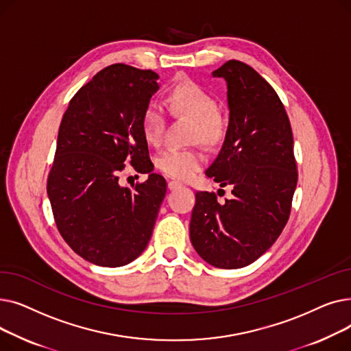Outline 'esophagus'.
I'll return each mask as SVG.
<instances>
[{
    "mask_svg": "<svg viewBox=\"0 0 351 351\" xmlns=\"http://www.w3.org/2000/svg\"><path fill=\"white\" fill-rule=\"evenodd\" d=\"M180 186H182V183L178 182V180H171V182L168 183V188H169L171 191H175V189H178V188H180Z\"/></svg>",
    "mask_w": 351,
    "mask_h": 351,
    "instance_id": "obj_1",
    "label": "esophagus"
}]
</instances>
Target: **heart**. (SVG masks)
<instances>
[{"label":"heart","instance_id":"obj_1","mask_svg":"<svg viewBox=\"0 0 351 351\" xmlns=\"http://www.w3.org/2000/svg\"><path fill=\"white\" fill-rule=\"evenodd\" d=\"M168 104L175 114L193 119L195 139H200L208 145H215L223 138L226 131L225 119L217 110L215 95L206 88L193 81H182L171 89ZM142 131L145 139L151 145H159L162 142L165 114L159 105L149 104L145 108L142 115ZM205 162V154L195 147H189V149L169 147L158 156L156 166L165 175L179 180H186L195 176Z\"/></svg>","mask_w":351,"mask_h":351}]
</instances>
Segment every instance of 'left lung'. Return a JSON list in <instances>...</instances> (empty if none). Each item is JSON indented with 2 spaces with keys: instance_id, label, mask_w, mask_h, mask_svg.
<instances>
[{
  "instance_id": "obj_1",
  "label": "left lung",
  "mask_w": 351,
  "mask_h": 351,
  "mask_svg": "<svg viewBox=\"0 0 351 351\" xmlns=\"http://www.w3.org/2000/svg\"><path fill=\"white\" fill-rule=\"evenodd\" d=\"M213 77L225 78L230 109L220 152L206 175L230 185L232 199L219 204L213 192H197L191 217V242L219 269L253 263L285 229L298 165L285 105L271 85L245 62L230 60Z\"/></svg>"
}]
</instances>
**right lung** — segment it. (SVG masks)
Segmentation results:
<instances>
[{
	"instance_id": "add662e5",
	"label": "right lung",
	"mask_w": 351,
	"mask_h": 351,
	"mask_svg": "<svg viewBox=\"0 0 351 351\" xmlns=\"http://www.w3.org/2000/svg\"><path fill=\"white\" fill-rule=\"evenodd\" d=\"M158 78L109 65L72 97L60 125L47 182L53 219L68 246L97 266L131 263L152 236L166 180L152 173L142 115ZM125 162L150 175L134 191L119 185Z\"/></svg>"
}]
</instances>
